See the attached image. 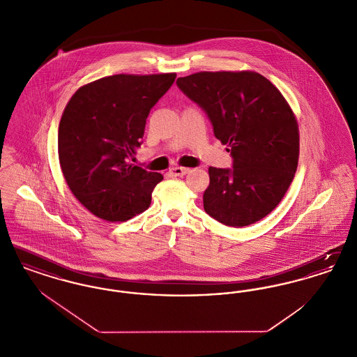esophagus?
Masks as SVG:
<instances>
[{
    "instance_id": "1",
    "label": "esophagus",
    "mask_w": 357,
    "mask_h": 357,
    "mask_svg": "<svg viewBox=\"0 0 357 357\" xmlns=\"http://www.w3.org/2000/svg\"><path fill=\"white\" fill-rule=\"evenodd\" d=\"M190 171V169H187V167H172L170 169V174L172 176H183V175H186L187 172Z\"/></svg>"
}]
</instances>
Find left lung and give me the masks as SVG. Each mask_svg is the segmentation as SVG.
Returning <instances> with one entry per match:
<instances>
[{
  "label": "left lung",
  "instance_id": "obj_1",
  "mask_svg": "<svg viewBox=\"0 0 357 357\" xmlns=\"http://www.w3.org/2000/svg\"><path fill=\"white\" fill-rule=\"evenodd\" d=\"M176 84L204 108L233 156L231 170L208 169L204 211L233 227L262 220L284 198L298 165V123L287 99L253 70H204Z\"/></svg>",
  "mask_w": 357,
  "mask_h": 357
}]
</instances>
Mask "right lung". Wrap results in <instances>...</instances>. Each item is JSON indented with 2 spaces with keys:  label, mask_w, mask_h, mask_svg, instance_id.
Instances as JSON below:
<instances>
[{
  "label": "right lung",
  "mask_w": 357,
  "mask_h": 357,
  "mask_svg": "<svg viewBox=\"0 0 357 357\" xmlns=\"http://www.w3.org/2000/svg\"><path fill=\"white\" fill-rule=\"evenodd\" d=\"M176 73L114 75L80 86L59 124V160L76 199L98 218L147 210L163 175L132 165L146 120Z\"/></svg>",
  "instance_id": "add662e5"
}]
</instances>
